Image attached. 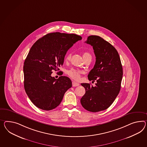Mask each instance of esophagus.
I'll return each instance as SVG.
<instances>
[{
    "label": "esophagus",
    "instance_id": "34e87169",
    "mask_svg": "<svg viewBox=\"0 0 147 147\" xmlns=\"http://www.w3.org/2000/svg\"><path fill=\"white\" fill-rule=\"evenodd\" d=\"M79 85V83H76V82H72V86L73 87L78 86Z\"/></svg>",
    "mask_w": 147,
    "mask_h": 147
}]
</instances>
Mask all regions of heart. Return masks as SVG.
<instances>
[{"label":"heart","instance_id":"1","mask_svg":"<svg viewBox=\"0 0 147 147\" xmlns=\"http://www.w3.org/2000/svg\"><path fill=\"white\" fill-rule=\"evenodd\" d=\"M83 59H84L85 58H86L87 57H91L90 54L88 53H84L83 54ZM71 57V54L69 53L68 54H67V55L65 57V61L66 62H68L70 60ZM82 72L81 71H79L78 70H76L75 69H71L70 70H69L67 71V74L72 79H74L75 80H78L80 78L81 75H82Z\"/></svg>","mask_w":147,"mask_h":147}]
</instances>
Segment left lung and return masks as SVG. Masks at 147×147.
I'll list each match as a JSON object with an SVG mask.
<instances>
[{
	"instance_id": "1",
	"label": "left lung",
	"mask_w": 147,
	"mask_h": 147,
	"mask_svg": "<svg viewBox=\"0 0 147 147\" xmlns=\"http://www.w3.org/2000/svg\"><path fill=\"white\" fill-rule=\"evenodd\" d=\"M93 47L96 57L95 64L88 79L96 81V86L82 83L85 94L80 99L84 108L95 113L108 108L121 90L123 68L116 49L109 42L98 36H90L85 42Z\"/></svg>"
}]
</instances>
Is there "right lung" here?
<instances>
[{
  "label": "right lung",
  "mask_w": 147,
  "mask_h": 147,
  "mask_svg": "<svg viewBox=\"0 0 147 147\" xmlns=\"http://www.w3.org/2000/svg\"><path fill=\"white\" fill-rule=\"evenodd\" d=\"M82 39L76 34L56 32L39 39L30 49L24 62V87L31 101L38 108L46 111L55 108L71 87L68 77L56 79L51 74L53 70H60L68 49Z\"/></svg>",
  "instance_id": "1"
}]
</instances>
